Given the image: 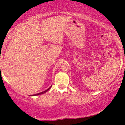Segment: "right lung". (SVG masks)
<instances>
[{
	"label": "right lung",
	"instance_id": "right-lung-1",
	"mask_svg": "<svg viewBox=\"0 0 125 125\" xmlns=\"http://www.w3.org/2000/svg\"><path fill=\"white\" fill-rule=\"evenodd\" d=\"M51 87H52V86H51V87H49V88L48 89H47V90H46L45 91H44V92H41V93H39V94H33L32 96H36V95H39V94H44V93H46V92L47 91H48V90H49L50 89H51Z\"/></svg>",
	"mask_w": 125,
	"mask_h": 125
}]
</instances>
